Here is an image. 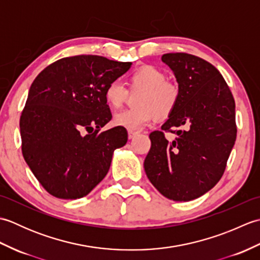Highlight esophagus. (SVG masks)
Returning a JSON list of instances; mask_svg holds the SVG:
<instances>
[{
  "label": "esophagus",
  "mask_w": 260,
  "mask_h": 260,
  "mask_svg": "<svg viewBox=\"0 0 260 260\" xmlns=\"http://www.w3.org/2000/svg\"><path fill=\"white\" fill-rule=\"evenodd\" d=\"M139 134V132H135V131H128V139L129 140H133L134 137Z\"/></svg>",
  "instance_id": "1"
}]
</instances>
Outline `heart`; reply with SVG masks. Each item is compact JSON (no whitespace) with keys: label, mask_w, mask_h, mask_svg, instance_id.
I'll return each mask as SVG.
<instances>
[{"label":"heart","mask_w":260,"mask_h":260,"mask_svg":"<svg viewBox=\"0 0 260 260\" xmlns=\"http://www.w3.org/2000/svg\"><path fill=\"white\" fill-rule=\"evenodd\" d=\"M164 71L154 66H142L128 77L131 91H142L137 99V109H127L114 116V124L128 131H139L147 125L154 115L158 119L168 118L174 112L180 99V89L167 80ZM105 101L113 108H120L128 97V90L115 79L104 90Z\"/></svg>","instance_id":"heart-1"}]
</instances>
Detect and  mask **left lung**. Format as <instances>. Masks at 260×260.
Instances as JSON below:
<instances>
[{"label": "left lung", "instance_id": "obj_1", "mask_svg": "<svg viewBox=\"0 0 260 260\" xmlns=\"http://www.w3.org/2000/svg\"><path fill=\"white\" fill-rule=\"evenodd\" d=\"M180 99L162 131L150 134L151 148L144 169L161 194L190 201L218 183L237 137L235 99L219 70L193 54L165 53ZM164 131L177 137L170 142Z\"/></svg>", "mask_w": 260, "mask_h": 260}]
</instances>
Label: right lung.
I'll return each instance as SVG.
<instances>
[{"label":"right lung","mask_w":260,"mask_h":260,"mask_svg":"<svg viewBox=\"0 0 260 260\" xmlns=\"http://www.w3.org/2000/svg\"><path fill=\"white\" fill-rule=\"evenodd\" d=\"M132 62L81 54L57 60L37 76L20 118L22 154L51 196L75 200L106 176L127 131L101 132L112 119L104 90Z\"/></svg>","instance_id":"add662e5"}]
</instances>
